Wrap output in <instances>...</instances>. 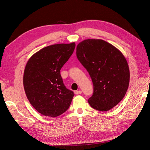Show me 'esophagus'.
<instances>
[{"label":"esophagus","instance_id":"34e87169","mask_svg":"<svg viewBox=\"0 0 150 150\" xmlns=\"http://www.w3.org/2000/svg\"><path fill=\"white\" fill-rule=\"evenodd\" d=\"M74 93H75L76 94H80L82 93V91H81V90H78V91H74Z\"/></svg>","mask_w":150,"mask_h":150}]
</instances>
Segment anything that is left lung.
Listing matches in <instances>:
<instances>
[{
    "mask_svg": "<svg viewBox=\"0 0 150 150\" xmlns=\"http://www.w3.org/2000/svg\"><path fill=\"white\" fill-rule=\"evenodd\" d=\"M76 56L93 83L90 106L101 111L116 106L125 97L129 83V69L123 54L105 40L88 39L78 44Z\"/></svg>",
    "mask_w": 150,
    "mask_h": 150,
    "instance_id": "left-lung-1",
    "label": "left lung"
}]
</instances>
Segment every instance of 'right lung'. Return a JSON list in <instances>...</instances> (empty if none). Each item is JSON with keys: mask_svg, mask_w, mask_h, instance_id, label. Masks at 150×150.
I'll list each match as a JSON object with an SVG mask.
<instances>
[{"mask_svg": "<svg viewBox=\"0 0 150 150\" xmlns=\"http://www.w3.org/2000/svg\"><path fill=\"white\" fill-rule=\"evenodd\" d=\"M75 46L74 42L49 46L34 54L27 62L23 76L26 96L44 116H58L70 106L74 94L64 85L60 70Z\"/></svg>", "mask_w": 150, "mask_h": 150, "instance_id": "obj_1", "label": "right lung"}]
</instances>
